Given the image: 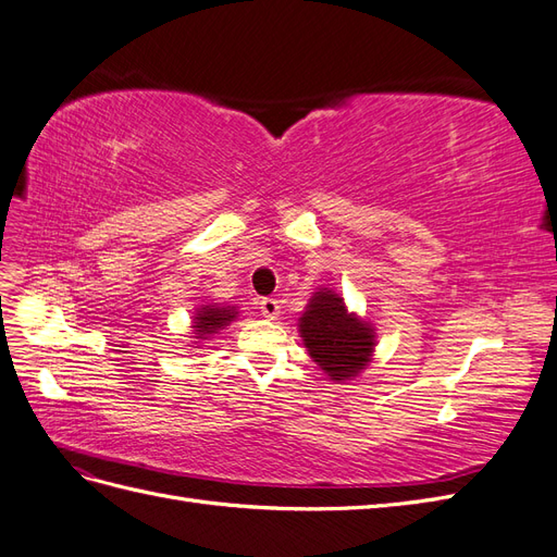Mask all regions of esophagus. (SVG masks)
I'll return each mask as SVG.
<instances>
[{
	"mask_svg": "<svg viewBox=\"0 0 557 557\" xmlns=\"http://www.w3.org/2000/svg\"><path fill=\"white\" fill-rule=\"evenodd\" d=\"M260 311L264 318L276 320L281 313V301L274 297H264V299H260Z\"/></svg>",
	"mask_w": 557,
	"mask_h": 557,
	"instance_id": "esophagus-1",
	"label": "esophagus"
}]
</instances>
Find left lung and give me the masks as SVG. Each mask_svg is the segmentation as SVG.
<instances>
[{
	"label": "left lung",
	"mask_w": 557,
	"mask_h": 557,
	"mask_svg": "<svg viewBox=\"0 0 557 557\" xmlns=\"http://www.w3.org/2000/svg\"><path fill=\"white\" fill-rule=\"evenodd\" d=\"M299 332L311 358L336 381L358 376L374 350L372 327L348 313L344 299L327 288L311 299Z\"/></svg>",
	"instance_id": "8db88e82"
}]
</instances>
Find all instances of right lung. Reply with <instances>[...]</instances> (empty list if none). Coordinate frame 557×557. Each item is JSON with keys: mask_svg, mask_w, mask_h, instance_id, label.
Listing matches in <instances>:
<instances>
[{"mask_svg": "<svg viewBox=\"0 0 557 557\" xmlns=\"http://www.w3.org/2000/svg\"><path fill=\"white\" fill-rule=\"evenodd\" d=\"M234 315H237L234 309H218V307L201 309L195 318V334H199L197 339H205V334H213L218 327L227 325Z\"/></svg>", "mask_w": 557, "mask_h": 557, "instance_id": "1", "label": "right lung"}]
</instances>
